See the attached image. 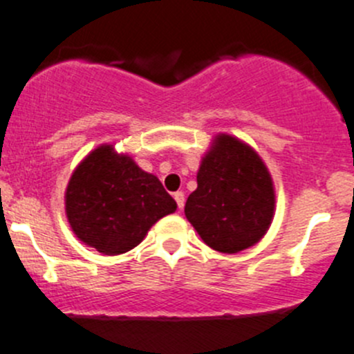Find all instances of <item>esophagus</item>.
I'll return each instance as SVG.
<instances>
[{"instance_id":"1","label":"esophagus","mask_w":354,"mask_h":354,"mask_svg":"<svg viewBox=\"0 0 354 354\" xmlns=\"http://www.w3.org/2000/svg\"><path fill=\"white\" fill-rule=\"evenodd\" d=\"M174 198H176V201H177V206H178V209H182V208H184V192H182V191L176 192V194H174Z\"/></svg>"}]
</instances>
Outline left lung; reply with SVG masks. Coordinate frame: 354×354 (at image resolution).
Listing matches in <instances>:
<instances>
[{
	"mask_svg": "<svg viewBox=\"0 0 354 354\" xmlns=\"http://www.w3.org/2000/svg\"><path fill=\"white\" fill-rule=\"evenodd\" d=\"M274 209V182L258 153L232 136H216L185 201L196 232L212 250L239 253L267 234Z\"/></svg>",
	"mask_w": 354,
	"mask_h": 354,
	"instance_id": "8db88e82",
	"label": "left lung"
}]
</instances>
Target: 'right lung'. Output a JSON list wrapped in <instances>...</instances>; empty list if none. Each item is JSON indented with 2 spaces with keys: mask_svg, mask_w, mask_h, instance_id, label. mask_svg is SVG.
I'll return each mask as SVG.
<instances>
[{
  "mask_svg": "<svg viewBox=\"0 0 354 354\" xmlns=\"http://www.w3.org/2000/svg\"><path fill=\"white\" fill-rule=\"evenodd\" d=\"M177 209L158 177L127 155L103 145L91 151L70 177L65 212L73 234L103 254L138 246L162 216Z\"/></svg>",
  "mask_w": 354,
  "mask_h": 354,
  "instance_id": "right-lung-1",
  "label": "right lung"
}]
</instances>
